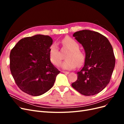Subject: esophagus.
I'll use <instances>...</instances> for the list:
<instances>
[{
	"instance_id": "34e87169",
	"label": "esophagus",
	"mask_w": 124,
	"mask_h": 124,
	"mask_svg": "<svg viewBox=\"0 0 124 124\" xmlns=\"http://www.w3.org/2000/svg\"><path fill=\"white\" fill-rule=\"evenodd\" d=\"M62 73H65V74H69V72H68V71H62Z\"/></svg>"
}]
</instances>
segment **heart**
Returning a JSON list of instances; mask_svg holds the SVG:
<instances>
[{
    "mask_svg": "<svg viewBox=\"0 0 124 124\" xmlns=\"http://www.w3.org/2000/svg\"><path fill=\"white\" fill-rule=\"evenodd\" d=\"M63 46L68 48L69 51L65 56L66 58L62 63V68L66 70L74 69L78 66L80 67L85 61V52L80 50L78 43L70 37H67L62 40ZM51 61L55 65L58 66L61 63L62 57L58 47L56 43L52 44L49 50Z\"/></svg>",
    "mask_w": 124,
    "mask_h": 124,
    "instance_id": "b5f03b06",
    "label": "heart"
}]
</instances>
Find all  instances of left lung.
Returning <instances> with one entry per match:
<instances>
[{
	"label": "left lung",
	"instance_id": "8db88e82",
	"mask_svg": "<svg viewBox=\"0 0 124 124\" xmlns=\"http://www.w3.org/2000/svg\"><path fill=\"white\" fill-rule=\"evenodd\" d=\"M83 46L86 53L85 64L77 72L72 87L85 96L97 94L110 81L115 58L109 41L101 33L89 31H77L73 35Z\"/></svg>",
	"mask_w": 124,
	"mask_h": 124
}]
</instances>
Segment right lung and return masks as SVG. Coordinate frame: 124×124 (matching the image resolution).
<instances>
[{"mask_svg": "<svg viewBox=\"0 0 124 124\" xmlns=\"http://www.w3.org/2000/svg\"><path fill=\"white\" fill-rule=\"evenodd\" d=\"M53 40L48 36L25 37L11 51L10 68L19 88L38 96L50 90L60 71L50 61L49 50Z\"/></svg>", "mask_w": 124, "mask_h": 124, "instance_id": "right-lung-1", "label": "right lung"}]
</instances>
